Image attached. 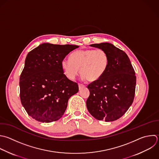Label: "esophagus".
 <instances>
[{"mask_svg":"<svg viewBox=\"0 0 159 159\" xmlns=\"http://www.w3.org/2000/svg\"><path fill=\"white\" fill-rule=\"evenodd\" d=\"M78 86H79V89H81V88H84V87H85V86H84V84H81V83H79V84H78Z\"/></svg>","mask_w":159,"mask_h":159,"instance_id":"esophagus-1","label":"esophagus"}]
</instances>
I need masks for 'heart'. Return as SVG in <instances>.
<instances>
[{
  "label": "heart",
  "instance_id": "1",
  "mask_svg": "<svg viewBox=\"0 0 159 159\" xmlns=\"http://www.w3.org/2000/svg\"><path fill=\"white\" fill-rule=\"evenodd\" d=\"M70 60L63 59L61 66L65 76L73 80L79 73L89 82L96 81L105 73L109 66L107 53L102 49H84L73 52Z\"/></svg>",
  "mask_w": 159,
  "mask_h": 159
}]
</instances>
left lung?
Listing matches in <instances>:
<instances>
[{
    "label": "left lung",
    "mask_w": 159,
    "mask_h": 159,
    "mask_svg": "<svg viewBox=\"0 0 159 159\" xmlns=\"http://www.w3.org/2000/svg\"><path fill=\"white\" fill-rule=\"evenodd\" d=\"M105 50L109 63L103 76L88 85L90 94L86 101L89 112L106 122L122 117L133 102L136 76L127 54L109 43L91 45Z\"/></svg>",
    "instance_id": "1"
}]
</instances>
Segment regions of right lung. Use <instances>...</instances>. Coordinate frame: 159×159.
<instances>
[{"label": "right lung", "mask_w": 159, "mask_h": 159, "mask_svg": "<svg viewBox=\"0 0 159 159\" xmlns=\"http://www.w3.org/2000/svg\"><path fill=\"white\" fill-rule=\"evenodd\" d=\"M77 45L43 43L27 55L20 76V98L27 114L42 122L60 119L70 98L77 93L76 83L64 74L61 61Z\"/></svg>", "instance_id": "obj_1"}]
</instances>
